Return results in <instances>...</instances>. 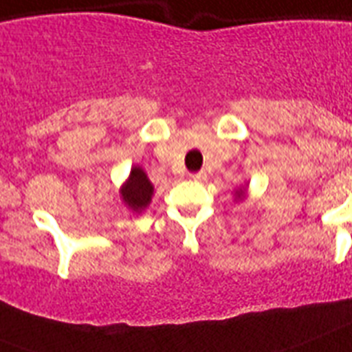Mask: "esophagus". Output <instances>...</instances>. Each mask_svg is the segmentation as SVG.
<instances>
[{"instance_id":"1","label":"esophagus","mask_w":352,"mask_h":352,"mask_svg":"<svg viewBox=\"0 0 352 352\" xmlns=\"http://www.w3.org/2000/svg\"><path fill=\"white\" fill-rule=\"evenodd\" d=\"M191 181H206V173L204 171H197V173H190Z\"/></svg>"}]
</instances>
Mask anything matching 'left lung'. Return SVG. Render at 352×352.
<instances>
[{"label":"left lung","instance_id":"left-lung-1","mask_svg":"<svg viewBox=\"0 0 352 352\" xmlns=\"http://www.w3.org/2000/svg\"><path fill=\"white\" fill-rule=\"evenodd\" d=\"M242 195H244V191H242V190L236 191V197H242Z\"/></svg>","mask_w":352,"mask_h":352}]
</instances>
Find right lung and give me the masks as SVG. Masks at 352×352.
<instances>
[{"instance_id":"add662e5","label":"right lung","mask_w":352,"mask_h":352,"mask_svg":"<svg viewBox=\"0 0 352 352\" xmlns=\"http://www.w3.org/2000/svg\"><path fill=\"white\" fill-rule=\"evenodd\" d=\"M122 199L130 206L133 211L144 210L150 204L151 193H153V186L148 181L146 173L141 168H133L128 177L126 184L122 186Z\"/></svg>"}]
</instances>
